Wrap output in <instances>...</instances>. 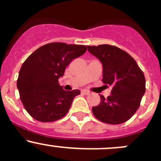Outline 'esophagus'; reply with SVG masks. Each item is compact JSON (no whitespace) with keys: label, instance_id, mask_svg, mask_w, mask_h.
<instances>
[{"label":"esophagus","instance_id":"obj_1","mask_svg":"<svg viewBox=\"0 0 161 161\" xmlns=\"http://www.w3.org/2000/svg\"><path fill=\"white\" fill-rule=\"evenodd\" d=\"M81 92H82V94H85V95H88V94H90V92L87 90H83Z\"/></svg>","mask_w":161,"mask_h":161}]
</instances>
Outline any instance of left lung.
Instances as JSON below:
<instances>
[{
  "label": "left lung",
  "instance_id": "8db88e82",
  "mask_svg": "<svg viewBox=\"0 0 161 161\" xmlns=\"http://www.w3.org/2000/svg\"><path fill=\"white\" fill-rule=\"evenodd\" d=\"M103 67L104 84L112 86L107 98L100 95L101 102L92 108L98 120L112 125L123 123L135 114L146 92V80L141 69L130 54L114 46H87Z\"/></svg>",
  "mask_w": 161,
  "mask_h": 161
}]
</instances>
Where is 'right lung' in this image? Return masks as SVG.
<instances>
[{
  "label": "right lung",
  "mask_w": 161,
  "mask_h": 161,
  "mask_svg": "<svg viewBox=\"0 0 161 161\" xmlns=\"http://www.w3.org/2000/svg\"><path fill=\"white\" fill-rule=\"evenodd\" d=\"M87 46L52 42L44 45L25 59L17 80L20 98L28 113L39 122H53L68 112L80 91H65L59 85L67 66L83 55Z\"/></svg>",
  "instance_id": "obj_1"
}]
</instances>
